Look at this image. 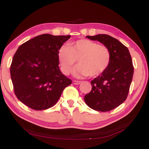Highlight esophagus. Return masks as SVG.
Segmentation results:
<instances>
[{"instance_id": "esophagus-1", "label": "esophagus", "mask_w": 149, "mask_h": 149, "mask_svg": "<svg viewBox=\"0 0 149 149\" xmlns=\"http://www.w3.org/2000/svg\"><path fill=\"white\" fill-rule=\"evenodd\" d=\"M72 83L74 85H79L81 83V81H72Z\"/></svg>"}]
</instances>
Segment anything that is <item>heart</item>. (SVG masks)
Returning a JSON list of instances; mask_svg holds the SVG:
<instances>
[{
	"instance_id": "b5f03b06",
	"label": "heart",
	"mask_w": 149,
	"mask_h": 149,
	"mask_svg": "<svg viewBox=\"0 0 149 149\" xmlns=\"http://www.w3.org/2000/svg\"><path fill=\"white\" fill-rule=\"evenodd\" d=\"M58 60L61 70L69 74L77 60L79 66L73 70L75 77L89 75L96 77L104 72L111 61V51L107 46L88 39H80L64 45L59 49Z\"/></svg>"
}]
</instances>
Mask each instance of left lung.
Listing matches in <instances>:
<instances>
[{
    "instance_id": "obj_1",
    "label": "left lung",
    "mask_w": 149,
    "mask_h": 149,
    "mask_svg": "<svg viewBox=\"0 0 149 149\" xmlns=\"http://www.w3.org/2000/svg\"><path fill=\"white\" fill-rule=\"evenodd\" d=\"M109 49L111 61L102 74L91 81L92 89L85 95L86 104L95 111L107 112L121 104L127 98L134 74L132 57L126 47L107 34L87 36Z\"/></svg>"
}]
</instances>
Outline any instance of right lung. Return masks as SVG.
<instances>
[{
  "label": "right lung",
  "instance_id": "right-lung-1",
  "mask_svg": "<svg viewBox=\"0 0 149 149\" xmlns=\"http://www.w3.org/2000/svg\"><path fill=\"white\" fill-rule=\"evenodd\" d=\"M71 37L38 35L18 47L10 73L14 91L20 102L36 111L52 107L72 81L61 72L58 50Z\"/></svg>",
  "mask_w": 149,
  "mask_h": 149
}]
</instances>
